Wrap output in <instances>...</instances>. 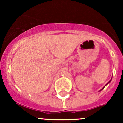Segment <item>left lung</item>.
<instances>
[{"label": "left lung", "instance_id": "obj_1", "mask_svg": "<svg viewBox=\"0 0 123 123\" xmlns=\"http://www.w3.org/2000/svg\"><path fill=\"white\" fill-rule=\"evenodd\" d=\"M110 81H111V80H110ZM110 81H109V82H110ZM108 83H107V84H108ZM104 87H103V89H104ZM102 89H101V90H102Z\"/></svg>", "mask_w": 123, "mask_h": 123}]
</instances>
